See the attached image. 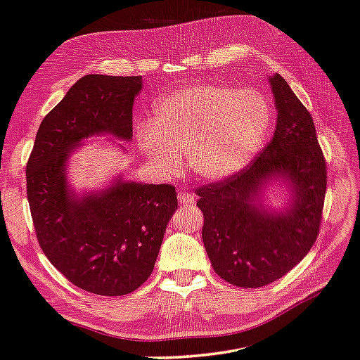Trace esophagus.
<instances>
[{"mask_svg":"<svg viewBox=\"0 0 360 360\" xmlns=\"http://www.w3.org/2000/svg\"><path fill=\"white\" fill-rule=\"evenodd\" d=\"M178 200L181 205H193L195 202V197L191 192H186V191H179L178 192Z\"/></svg>","mask_w":360,"mask_h":360,"instance_id":"34e87169","label":"esophagus"}]
</instances>
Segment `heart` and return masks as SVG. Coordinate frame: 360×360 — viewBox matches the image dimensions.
<instances>
[{
	"label": "heart",
	"mask_w": 360,
	"mask_h": 360,
	"mask_svg": "<svg viewBox=\"0 0 360 360\" xmlns=\"http://www.w3.org/2000/svg\"><path fill=\"white\" fill-rule=\"evenodd\" d=\"M271 121L269 101L261 91L195 83L162 96L153 120L136 124V136L159 173L178 172L184 151L188 172L215 182L238 173L259 151Z\"/></svg>",
	"instance_id": "1"
}]
</instances>
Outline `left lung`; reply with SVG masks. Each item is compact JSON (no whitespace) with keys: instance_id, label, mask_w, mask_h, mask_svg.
<instances>
[{"instance_id":"1","label":"left lung","mask_w":360,"mask_h":360,"mask_svg":"<svg viewBox=\"0 0 360 360\" xmlns=\"http://www.w3.org/2000/svg\"><path fill=\"white\" fill-rule=\"evenodd\" d=\"M277 126L250 165L197 188L202 243L217 276L240 288H259L290 272L315 244L326 197V160L315 124L280 74L269 77ZM274 180L289 186L283 210L266 207L260 193Z\"/></svg>"}]
</instances>
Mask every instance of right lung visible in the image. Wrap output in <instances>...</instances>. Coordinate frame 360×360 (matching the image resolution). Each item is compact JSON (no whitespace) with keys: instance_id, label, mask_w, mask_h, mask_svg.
Segmentation results:
<instances>
[{"instance_id":"1","label":"right lung","mask_w":360,"mask_h":360,"mask_svg":"<svg viewBox=\"0 0 360 360\" xmlns=\"http://www.w3.org/2000/svg\"><path fill=\"white\" fill-rule=\"evenodd\" d=\"M141 77L84 75L44 117L26 163V195L45 257L69 282L101 296H124L146 282L178 197L169 184L117 176L97 192L75 193L70 154L83 140H132Z\"/></svg>"}]
</instances>
